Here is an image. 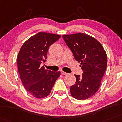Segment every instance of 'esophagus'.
Wrapping results in <instances>:
<instances>
[{
  "mask_svg": "<svg viewBox=\"0 0 122 122\" xmlns=\"http://www.w3.org/2000/svg\"><path fill=\"white\" fill-rule=\"evenodd\" d=\"M61 74H63V75H66V74H68V73H66V72H65V71H62V70L61 71Z\"/></svg>",
  "mask_w": 122,
  "mask_h": 122,
  "instance_id": "34e87169",
  "label": "esophagus"
}]
</instances>
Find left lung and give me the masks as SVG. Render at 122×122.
Returning <instances> with one entry per match:
<instances>
[{"mask_svg":"<svg viewBox=\"0 0 122 122\" xmlns=\"http://www.w3.org/2000/svg\"><path fill=\"white\" fill-rule=\"evenodd\" d=\"M74 58L81 62L82 75H74L76 83L71 86L73 97L85 100L97 92L107 64L106 53L97 40L85 33L62 35Z\"/></svg>","mask_w":122,"mask_h":122,"instance_id":"8db88e82","label":"left lung"}]
</instances>
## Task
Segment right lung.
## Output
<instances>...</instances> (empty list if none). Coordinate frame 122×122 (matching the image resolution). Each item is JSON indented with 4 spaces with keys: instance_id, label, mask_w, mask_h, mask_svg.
I'll return each instance as SVG.
<instances>
[{
    "instance_id": "1",
    "label": "right lung",
    "mask_w": 122,
    "mask_h": 122,
    "mask_svg": "<svg viewBox=\"0 0 122 122\" xmlns=\"http://www.w3.org/2000/svg\"><path fill=\"white\" fill-rule=\"evenodd\" d=\"M59 35L39 32L23 44L17 55V68L24 87L35 98L46 97L51 92L60 71L40 66L47 59L50 45L58 40Z\"/></svg>"
}]
</instances>
